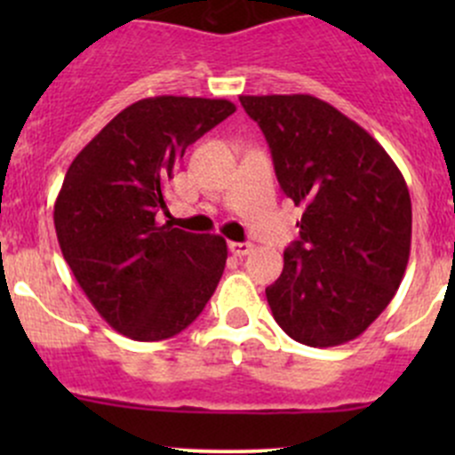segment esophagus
<instances>
[{
  "mask_svg": "<svg viewBox=\"0 0 455 455\" xmlns=\"http://www.w3.org/2000/svg\"><path fill=\"white\" fill-rule=\"evenodd\" d=\"M228 251L235 257H244L253 253V244L251 242H228Z\"/></svg>",
  "mask_w": 455,
  "mask_h": 455,
  "instance_id": "34e87169",
  "label": "esophagus"
}]
</instances>
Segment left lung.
Here are the masks:
<instances>
[{
  "label": "left lung",
  "instance_id": "left-lung-1",
  "mask_svg": "<svg viewBox=\"0 0 455 455\" xmlns=\"http://www.w3.org/2000/svg\"><path fill=\"white\" fill-rule=\"evenodd\" d=\"M264 132L279 187L304 215L299 240L266 299L279 328L310 347L370 328L405 275L411 200L387 151L355 121L310 94L240 96Z\"/></svg>",
  "mask_w": 455,
  "mask_h": 455
}]
</instances>
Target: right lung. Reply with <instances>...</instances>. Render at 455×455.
Here are the masks:
<instances>
[{
  "mask_svg": "<svg viewBox=\"0 0 455 455\" xmlns=\"http://www.w3.org/2000/svg\"><path fill=\"white\" fill-rule=\"evenodd\" d=\"M224 99L154 96L112 118L79 151L54 202L63 259L99 315L136 341L182 332L204 310L227 242L172 224L164 187L185 149L231 116Z\"/></svg>",
  "mask_w": 455,
  "mask_h": 455,
  "instance_id": "add662e5",
  "label": "right lung"
}]
</instances>
